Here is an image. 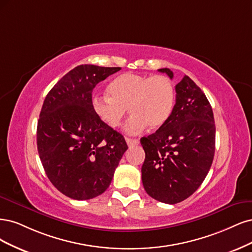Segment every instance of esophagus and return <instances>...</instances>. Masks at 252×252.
Wrapping results in <instances>:
<instances>
[{
    "mask_svg": "<svg viewBox=\"0 0 252 252\" xmlns=\"http://www.w3.org/2000/svg\"><path fill=\"white\" fill-rule=\"evenodd\" d=\"M126 141L128 147H133V145H137L139 143V139H133V138H126Z\"/></svg>",
    "mask_w": 252,
    "mask_h": 252,
    "instance_id": "obj_1",
    "label": "esophagus"
}]
</instances>
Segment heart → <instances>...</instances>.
Returning a JSON list of instances; mask_svg holds the SVG:
<instances>
[{"label":"heart","mask_w":252,"mask_h":252,"mask_svg":"<svg viewBox=\"0 0 252 252\" xmlns=\"http://www.w3.org/2000/svg\"><path fill=\"white\" fill-rule=\"evenodd\" d=\"M109 94L96 95L92 99L95 114L105 125L118 127L123 124L127 108L132 113L126 125V132L141 133L148 126H163L173 111L175 89L170 80L162 75L147 76L126 73L113 79Z\"/></svg>","instance_id":"obj_1"}]
</instances>
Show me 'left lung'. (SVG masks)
I'll return each mask as SVG.
<instances>
[{"label": "left lung", "instance_id": "left-lung-1", "mask_svg": "<svg viewBox=\"0 0 252 252\" xmlns=\"http://www.w3.org/2000/svg\"><path fill=\"white\" fill-rule=\"evenodd\" d=\"M158 71L174 77L167 68ZM140 143L145 152L142 183L152 198L176 204L204 181L215 156L216 126L212 105L189 76L176 85V103L166 123Z\"/></svg>", "mask_w": 252, "mask_h": 252}]
</instances>
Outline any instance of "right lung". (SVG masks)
<instances>
[{"label": "right lung", "mask_w": 252, "mask_h": 252, "mask_svg": "<svg viewBox=\"0 0 252 252\" xmlns=\"http://www.w3.org/2000/svg\"><path fill=\"white\" fill-rule=\"evenodd\" d=\"M119 67L80 64L63 76L44 100L37 123L38 155L51 183L64 196L89 200L111 184L127 145L95 114V86Z\"/></svg>", "instance_id": "right-lung-1"}]
</instances>
